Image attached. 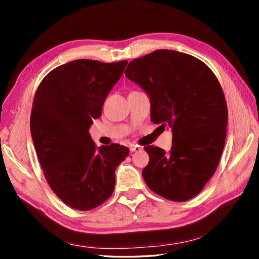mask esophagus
Masks as SVG:
<instances>
[{
  "label": "esophagus",
  "mask_w": 259,
  "mask_h": 259,
  "mask_svg": "<svg viewBox=\"0 0 259 259\" xmlns=\"http://www.w3.org/2000/svg\"><path fill=\"white\" fill-rule=\"evenodd\" d=\"M140 150H141V147H139V146H135V145H131V146H130V151H131V152L140 151Z\"/></svg>",
  "instance_id": "obj_1"
}]
</instances>
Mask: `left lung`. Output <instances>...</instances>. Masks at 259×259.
<instances>
[{
    "instance_id": "obj_1",
    "label": "left lung",
    "mask_w": 259,
    "mask_h": 259,
    "mask_svg": "<svg viewBox=\"0 0 259 259\" xmlns=\"http://www.w3.org/2000/svg\"><path fill=\"white\" fill-rule=\"evenodd\" d=\"M125 76L150 98L151 121L172 128L170 152L147 146V186L166 199L196 197L216 171L227 134L228 110L217 76L199 59L156 50L135 59Z\"/></svg>"
}]
</instances>
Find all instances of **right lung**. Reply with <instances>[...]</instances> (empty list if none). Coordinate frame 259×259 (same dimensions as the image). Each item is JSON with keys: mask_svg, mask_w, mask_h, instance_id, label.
Returning a JSON list of instances; mask_svg holds the SVG:
<instances>
[{"mask_svg": "<svg viewBox=\"0 0 259 259\" xmlns=\"http://www.w3.org/2000/svg\"><path fill=\"white\" fill-rule=\"evenodd\" d=\"M128 61L79 59L53 69L38 84L30 128L37 159L54 194L65 205L87 211L112 195L124 146L97 147L89 128Z\"/></svg>", "mask_w": 259, "mask_h": 259, "instance_id": "right-lung-1", "label": "right lung"}]
</instances>
